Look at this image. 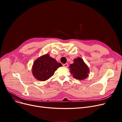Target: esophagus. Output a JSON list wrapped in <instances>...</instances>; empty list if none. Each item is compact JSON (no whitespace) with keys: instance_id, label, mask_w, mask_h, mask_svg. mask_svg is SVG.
Returning a JSON list of instances; mask_svg holds the SVG:
<instances>
[{"instance_id":"esophagus-1","label":"esophagus","mask_w":122,"mask_h":122,"mask_svg":"<svg viewBox=\"0 0 122 122\" xmlns=\"http://www.w3.org/2000/svg\"><path fill=\"white\" fill-rule=\"evenodd\" d=\"M62 66H63L64 67H65L67 68L68 67V64H63V65H62Z\"/></svg>"}]
</instances>
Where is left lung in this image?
I'll use <instances>...</instances> for the list:
<instances>
[{
  "instance_id": "obj_1",
  "label": "left lung",
  "mask_w": 122,
  "mask_h": 122,
  "mask_svg": "<svg viewBox=\"0 0 122 122\" xmlns=\"http://www.w3.org/2000/svg\"><path fill=\"white\" fill-rule=\"evenodd\" d=\"M73 61V63L70 65L69 68L74 78L80 80L86 79L90 73L87 65L79 57L75 58Z\"/></svg>"
}]
</instances>
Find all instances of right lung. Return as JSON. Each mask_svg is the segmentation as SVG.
<instances>
[{"label":"right lung","instance_id":"right-lung-1","mask_svg":"<svg viewBox=\"0 0 122 122\" xmlns=\"http://www.w3.org/2000/svg\"><path fill=\"white\" fill-rule=\"evenodd\" d=\"M62 65L47 53L36 60L32 67V73L35 78L44 81L52 76L57 68Z\"/></svg>","mask_w":122,"mask_h":122}]
</instances>
